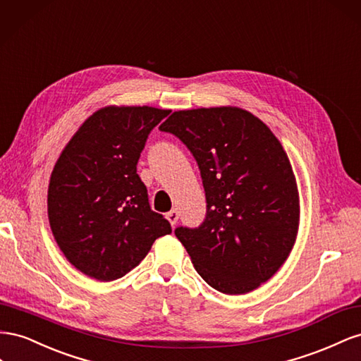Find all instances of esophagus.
I'll use <instances>...</instances> for the list:
<instances>
[{
    "label": "esophagus",
    "instance_id": "esophagus-1",
    "mask_svg": "<svg viewBox=\"0 0 361 361\" xmlns=\"http://www.w3.org/2000/svg\"><path fill=\"white\" fill-rule=\"evenodd\" d=\"M166 219L171 222V225H175L178 221V210L177 209H172L171 212L166 213Z\"/></svg>",
    "mask_w": 361,
    "mask_h": 361
}]
</instances>
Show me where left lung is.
I'll return each mask as SVG.
<instances>
[{
    "label": "left lung",
    "instance_id": "8db88e82",
    "mask_svg": "<svg viewBox=\"0 0 361 361\" xmlns=\"http://www.w3.org/2000/svg\"><path fill=\"white\" fill-rule=\"evenodd\" d=\"M198 163L207 201L197 228L175 235L213 289H257L289 257L300 224V197L280 140L252 113L238 107L173 111L160 126Z\"/></svg>",
    "mask_w": 361,
    "mask_h": 361
}]
</instances>
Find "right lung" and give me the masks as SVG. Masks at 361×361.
Masks as SVG:
<instances>
[{
	"label": "right lung",
	"instance_id": "1",
	"mask_svg": "<svg viewBox=\"0 0 361 361\" xmlns=\"http://www.w3.org/2000/svg\"><path fill=\"white\" fill-rule=\"evenodd\" d=\"M171 110L104 107L61 151L48 188V219L61 252L78 271L113 281L172 231L152 212L137 161L148 135Z\"/></svg>",
	"mask_w": 361,
	"mask_h": 361
}]
</instances>
